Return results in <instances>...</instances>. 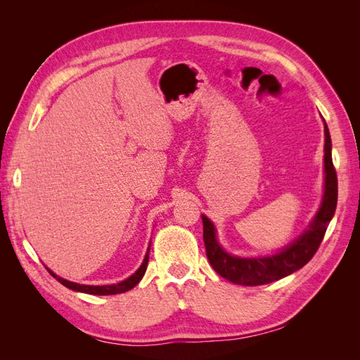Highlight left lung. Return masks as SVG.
<instances>
[{
  "label": "left lung",
  "mask_w": 360,
  "mask_h": 360,
  "mask_svg": "<svg viewBox=\"0 0 360 360\" xmlns=\"http://www.w3.org/2000/svg\"><path fill=\"white\" fill-rule=\"evenodd\" d=\"M324 195L321 205L309 224L308 230L281 252L271 257L240 258L225 252L216 238V228L207 216L202 217L205 254L217 275L238 285H264L291 275L302 269L317 252L323 237L332 221L338 201V179L332 162V141L329 127L324 122Z\"/></svg>",
  "instance_id": "left-lung-1"
}]
</instances>
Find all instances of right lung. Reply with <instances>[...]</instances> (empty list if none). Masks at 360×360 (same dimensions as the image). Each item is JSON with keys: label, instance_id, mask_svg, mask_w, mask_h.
I'll return each mask as SVG.
<instances>
[{"label": "right lung", "instance_id": "right-lung-1", "mask_svg": "<svg viewBox=\"0 0 360 360\" xmlns=\"http://www.w3.org/2000/svg\"><path fill=\"white\" fill-rule=\"evenodd\" d=\"M148 254H150V248H147V254L144 257L143 264H141V267L135 271V274L132 276H129L127 279L118 282V284H112V285H81V284H76V282H70L68 279H63V278L57 276L49 269H48V271L58 282H61L64 287H68L73 291L94 294V296H110V294H120V292H126L129 290H132L138 284V282L143 279L146 270H147V264H148Z\"/></svg>", "mask_w": 360, "mask_h": 360}]
</instances>
